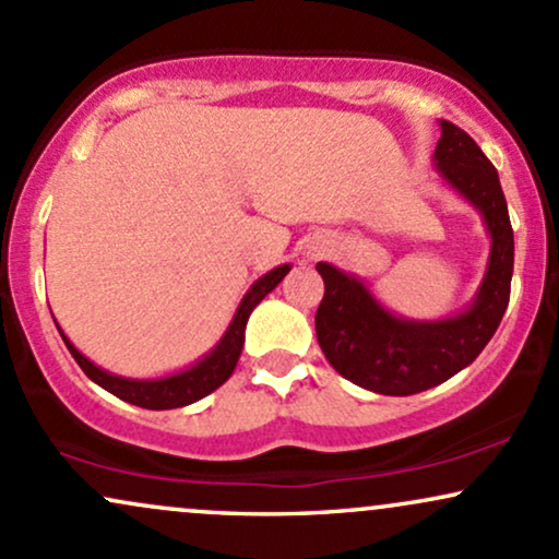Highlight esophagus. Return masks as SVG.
I'll return each mask as SVG.
<instances>
[{"mask_svg":"<svg viewBox=\"0 0 559 559\" xmlns=\"http://www.w3.org/2000/svg\"><path fill=\"white\" fill-rule=\"evenodd\" d=\"M323 252H325V241H320V239L318 241H310L305 247V258L307 260H318Z\"/></svg>","mask_w":559,"mask_h":559,"instance_id":"esophagus-1","label":"esophagus"}]
</instances>
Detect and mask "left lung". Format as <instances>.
Instances as JSON below:
<instances>
[{
    "label": "left lung",
    "instance_id": "obj_1",
    "mask_svg": "<svg viewBox=\"0 0 559 559\" xmlns=\"http://www.w3.org/2000/svg\"><path fill=\"white\" fill-rule=\"evenodd\" d=\"M439 123L436 170L478 210L491 236L489 265L471 305L444 320H407L389 312L357 275L316 265L325 284L316 312L320 349L336 373L376 394L409 396L460 373L489 344L510 301L515 239L497 168L463 128Z\"/></svg>",
    "mask_w": 559,
    "mask_h": 559
}]
</instances>
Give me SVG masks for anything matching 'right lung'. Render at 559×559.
Listing matches in <instances>:
<instances>
[{
  "label": "right lung",
  "instance_id": "obj_1",
  "mask_svg": "<svg viewBox=\"0 0 559 559\" xmlns=\"http://www.w3.org/2000/svg\"><path fill=\"white\" fill-rule=\"evenodd\" d=\"M292 271V265H278L273 267L271 273H265L262 278H258L243 294L239 310H236L234 320L223 333V338L217 342L202 360L191 365V368L181 370V373L173 376H163V378H123L102 370L99 365H94L88 357H83L73 344L68 342L66 333L60 331L62 342L73 355V360L81 365V370L86 373L96 386H102L110 394L118 396L128 404H136V407L144 409H176V407H186V404L199 402L202 396L213 394L217 386L228 381L230 373H234L236 362H239L241 346H243V329H247V320L252 316L254 307L260 305L267 294L273 292L275 286L284 281V275ZM60 329V325H57Z\"/></svg>",
  "mask_w": 559,
  "mask_h": 559
}]
</instances>
